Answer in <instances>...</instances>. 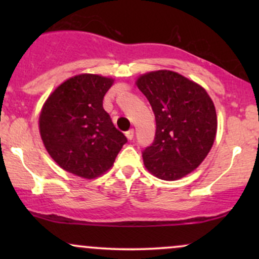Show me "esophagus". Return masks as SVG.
Here are the masks:
<instances>
[{
  "label": "esophagus",
  "mask_w": 259,
  "mask_h": 259,
  "mask_svg": "<svg viewBox=\"0 0 259 259\" xmlns=\"http://www.w3.org/2000/svg\"><path fill=\"white\" fill-rule=\"evenodd\" d=\"M125 135H126L127 140H133V139H134V130H133V129L127 130V132L125 133Z\"/></svg>",
  "instance_id": "1"
}]
</instances>
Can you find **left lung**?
I'll return each instance as SVG.
<instances>
[{
  "mask_svg": "<svg viewBox=\"0 0 259 259\" xmlns=\"http://www.w3.org/2000/svg\"><path fill=\"white\" fill-rule=\"evenodd\" d=\"M156 118V135L142 151L145 167L163 180L191 173L206 158L217 134V113L203 88L180 74L157 70L136 81Z\"/></svg>",
  "mask_w": 259,
  "mask_h": 259,
  "instance_id": "obj_1",
  "label": "left lung"
}]
</instances>
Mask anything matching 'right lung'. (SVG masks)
<instances>
[{
	"instance_id": "add662e5",
	"label": "right lung",
	"mask_w": 259,
	"mask_h": 259,
	"mask_svg": "<svg viewBox=\"0 0 259 259\" xmlns=\"http://www.w3.org/2000/svg\"><path fill=\"white\" fill-rule=\"evenodd\" d=\"M113 79L81 74L52 92L41 111L40 134L61 168L92 179L108 170L127 139L103 109Z\"/></svg>"
}]
</instances>
